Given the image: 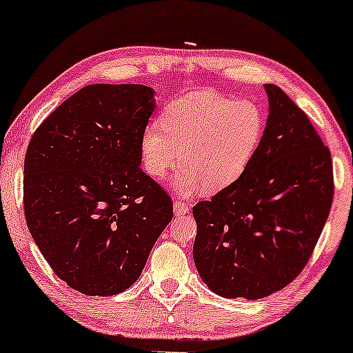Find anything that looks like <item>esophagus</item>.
<instances>
[{"instance_id":"obj_1","label":"esophagus","mask_w":353,"mask_h":353,"mask_svg":"<svg viewBox=\"0 0 353 353\" xmlns=\"http://www.w3.org/2000/svg\"><path fill=\"white\" fill-rule=\"evenodd\" d=\"M190 210H191V205L186 204V202H181V201L173 202V212H175V215L190 214Z\"/></svg>"}]
</instances>
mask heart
Listing matches in <instances>:
<instances>
[{
  "mask_svg": "<svg viewBox=\"0 0 353 353\" xmlns=\"http://www.w3.org/2000/svg\"><path fill=\"white\" fill-rule=\"evenodd\" d=\"M263 134V115L254 103L225 96L192 93L168 104L162 127L141 137L143 165L162 180L178 161L183 168L173 186L181 194L197 190L215 194L245 172Z\"/></svg>",
  "mask_w": 353,
  "mask_h": 353,
  "instance_id": "obj_1",
  "label": "heart"
}]
</instances>
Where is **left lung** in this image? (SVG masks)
<instances>
[{"label": "left lung", "instance_id": "8db88e82", "mask_svg": "<svg viewBox=\"0 0 353 353\" xmlns=\"http://www.w3.org/2000/svg\"><path fill=\"white\" fill-rule=\"evenodd\" d=\"M268 119L245 172L192 207L194 263L221 297L263 299L305 267L330 215L331 152L307 114L276 85H265Z\"/></svg>", "mask_w": 353, "mask_h": 353}]
</instances>
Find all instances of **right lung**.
Masks as SVG:
<instances>
[{
  "label": "right lung",
  "instance_id": "1",
  "mask_svg": "<svg viewBox=\"0 0 353 353\" xmlns=\"http://www.w3.org/2000/svg\"><path fill=\"white\" fill-rule=\"evenodd\" d=\"M154 108L149 86L88 85L28 143V230L52 272L86 296L132 286L173 219L170 196L139 167Z\"/></svg>",
  "mask_w": 353,
  "mask_h": 353
}]
</instances>
